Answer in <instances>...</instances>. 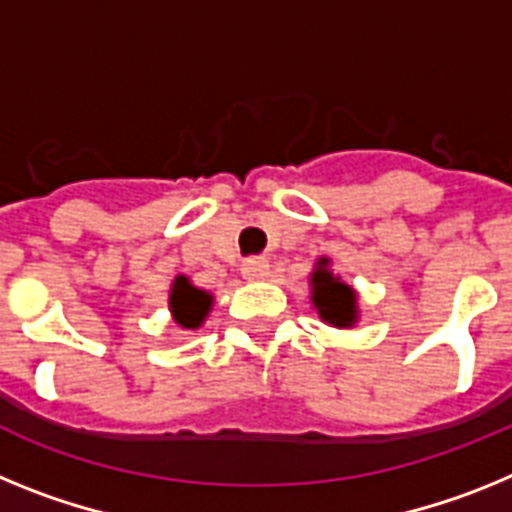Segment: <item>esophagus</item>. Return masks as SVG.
<instances>
[{
  "label": "esophagus",
  "mask_w": 512,
  "mask_h": 512,
  "mask_svg": "<svg viewBox=\"0 0 512 512\" xmlns=\"http://www.w3.org/2000/svg\"><path fill=\"white\" fill-rule=\"evenodd\" d=\"M270 265L265 260H247L242 265V275L247 281H262L265 275H268Z\"/></svg>",
  "instance_id": "obj_1"
}]
</instances>
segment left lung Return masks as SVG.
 <instances>
[{"instance_id":"1","label":"left lung","mask_w":512,"mask_h":512,"mask_svg":"<svg viewBox=\"0 0 512 512\" xmlns=\"http://www.w3.org/2000/svg\"><path fill=\"white\" fill-rule=\"evenodd\" d=\"M309 299L311 306L317 309L319 319L337 330L355 327L361 319L358 309V293L353 286L342 281L340 275L332 273L330 257H319L314 262V270L309 275Z\"/></svg>"}]
</instances>
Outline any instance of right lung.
<instances>
[{
    "label": "right lung",
    "mask_w": 512,
    "mask_h": 512,
    "mask_svg": "<svg viewBox=\"0 0 512 512\" xmlns=\"http://www.w3.org/2000/svg\"><path fill=\"white\" fill-rule=\"evenodd\" d=\"M213 309V296L203 288L193 286L188 275H177L170 286L172 322L182 330H198Z\"/></svg>",
    "instance_id": "right-lung-1"
}]
</instances>
